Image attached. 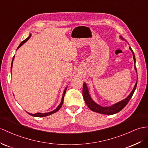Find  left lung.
<instances>
[{
	"label": "left lung",
	"instance_id": "1",
	"mask_svg": "<svg viewBox=\"0 0 148 148\" xmlns=\"http://www.w3.org/2000/svg\"><path fill=\"white\" fill-rule=\"evenodd\" d=\"M121 37L122 38V37ZM130 49L132 52V54H133V58H134V63H135L136 59H135V56L134 54V52L132 50V49L131 47H130ZM134 67H135L136 71H137L136 70V66H134ZM136 86H137V82L136 83L133 90H132V92L130 93V94L129 95V96L127 98H126V99L123 100V101L119 102V103H117L111 106H110V107H103V106H101L98 105L96 103H94L89 95L88 87H87V85L85 82L84 83V84H83L82 95H83V97H84V99L86 102V104L88 105V108L90 109V110H92V111H94V112H98V113L104 114L112 115V114H114L119 112L120 111L122 110V109L125 106H126L127 104L128 103V102L130 101V100L131 99V98L132 97V95H133L134 90L136 88Z\"/></svg>",
	"mask_w": 148,
	"mask_h": 148
}]
</instances>
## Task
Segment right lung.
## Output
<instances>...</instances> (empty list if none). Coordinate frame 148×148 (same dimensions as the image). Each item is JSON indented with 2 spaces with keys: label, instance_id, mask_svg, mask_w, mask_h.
<instances>
[{
  "label": "right lung",
  "instance_id": "add662e5",
  "mask_svg": "<svg viewBox=\"0 0 148 148\" xmlns=\"http://www.w3.org/2000/svg\"><path fill=\"white\" fill-rule=\"evenodd\" d=\"M31 35H30L27 39H25L24 40H23L22 42L19 44V45H18V47H17V49L19 48L21 45H23L25 42H27L29 39V38L31 37ZM14 56L13 57V59H12V64H11V70H12V63H13V60H14ZM11 72H12V71H11ZM66 89H67V88H66V89L64 90V94H63V96H62V101H61V103H60V104L59 105V106L55 110H54L53 111H52V112H47V113H39V112H37V113H36V114H30V113H29L30 115H31V116H35V117H45V116H49V115H51V114H54V113H55V112H56L57 111H58L59 109H60V108H61V106H62V104H63V102H64V96H65V94H66Z\"/></svg>",
  "mask_w": 148,
  "mask_h": 148
}]
</instances>
